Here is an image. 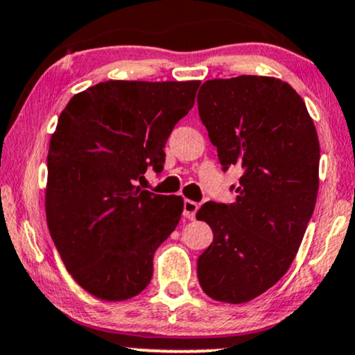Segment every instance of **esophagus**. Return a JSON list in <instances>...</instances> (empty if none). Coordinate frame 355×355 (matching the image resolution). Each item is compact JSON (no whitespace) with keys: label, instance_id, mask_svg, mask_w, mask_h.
<instances>
[{"label":"esophagus","instance_id":"obj_1","mask_svg":"<svg viewBox=\"0 0 355 355\" xmlns=\"http://www.w3.org/2000/svg\"><path fill=\"white\" fill-rule=\"evenodd\" d=\"M200 205L193 202V200H185L183 202V215H185V218L189 220H195V215L196 211H198Z\"/></svg>","mask_w":355,"mask_h":355}]
</instances>
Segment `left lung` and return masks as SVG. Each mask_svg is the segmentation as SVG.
I'll use <instances>...</instances> for the list:
<instances>
[{
  "instance_id": "8db88e82",
  "label": "left lung",
  "mask_w": 355,
  "mask_h": 355,
  "mask_svg": "<svg viewBox=\"0 0 355 355\" xmlns=\"http://www.w3.org/2000/svg\"><path fill=\"white\" fill-rule=\"evenodd\" d=\"M196 102L223 170L243 168L234 203L196 213L213 230L196 272L211 300L243 304L275 286L300 250L319 190L318 132L300 94L276 78L207 80Z\"/></svg>"
}]
</instances>
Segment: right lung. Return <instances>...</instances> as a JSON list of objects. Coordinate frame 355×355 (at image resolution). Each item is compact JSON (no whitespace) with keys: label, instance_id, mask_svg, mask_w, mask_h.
<instances>
[{"label":"right lung","instance_id":"add662e5","mask_svg":"<svg viewBox=\"0 0 355 355\" xmlns=\"http://www.w3.org/2000/svg\"><path fill=\"white\" fill-rule=\"evenodd\" d=\"M200 80H107L76 94L51 135L46 220L74 281L104 301L150 283L153 253L177 228L182 196L135 185L164 168L166 139Z\"/></svg>","mask_w":355,"mask_h":355}]
</instances>
